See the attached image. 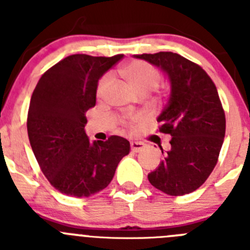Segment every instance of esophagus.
Segmentation results:
<instances>
[{"mask_svg":"<svg viewBox=\"0 0 250 250\" xmlns=\"http://www.w3.org/2000/svg\"><path fill=\"white\" fill-rule=\"evenodd\" d=\"M130 146H131V150L132 151H140V150H143L145 147V144L144 143H141V141H131L130 143Z\"/></svg>","mask_w":250,"mask_h":250,"instance_id":"obj_1","label":"esophagus"}]
</instances>
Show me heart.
<instances>
[{
	"label": "heart",
	"instance_id": "heart-1",
	"mask_svg": "<svg viewBox=\"0 0 250 250\" xmlns=\"http://www.w3.org/2000/svg\"><path fill=\"white\" fill-rule=\"evenodd\" d=\"M120 74L126 79L132 89L138 94L146 92L155 89L160 83V74L156 71V68L150 66L149 63L143 61H134L120 68ZM109 77H104L99 83L98 86V96L101 98L105 94L107 86H109Z\"/></svg>",
	"mask_w": 250,
	"mask_h": 250
}]
</instances>
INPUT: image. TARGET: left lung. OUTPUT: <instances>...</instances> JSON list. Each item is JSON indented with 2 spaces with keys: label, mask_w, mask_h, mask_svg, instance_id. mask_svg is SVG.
<instances>
[{
  "label": "left lung",
  "mask_w": 250,
  "mask_h": 250,
  "mask_svg": "<svg viewBox=\"0 0 250 250\" xmlns=\"http://www.w3.org/2000/svg\"><path fill=\"white\" fill-rule=\"evenodd\" d=\"M161 68L170 83L167 105L158 116L159 131L169 134L170 149L147 175L167 195L193 193L216 165L225 136V115L216 87L199 65L174 52L135 55Z\"/></svg>",
  "instance_id": "1"
}]
</instances>
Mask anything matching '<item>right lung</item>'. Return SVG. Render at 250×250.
I'll use <instances>...</instances> for the list:
<instances>
[{
	"instance_id": "obj_1",
	"label": "right lung",
	"mask_w": 250,
	"mask_h": 250,
	"mask_svg": "<svg viewBox=\"0 0 250 250\" xmlns=\"http://www.w3.org/2000/svg\"><path fill=\"white\" fill-rule=\"evenodd\" d=\"M123 56H67L48 68L32 92L28 139L42 173L60 193L76 198L99 193L129 154L126 139L114 135L91 143L83 129L100 77Z\"/></svg>"
}]
</instances>
